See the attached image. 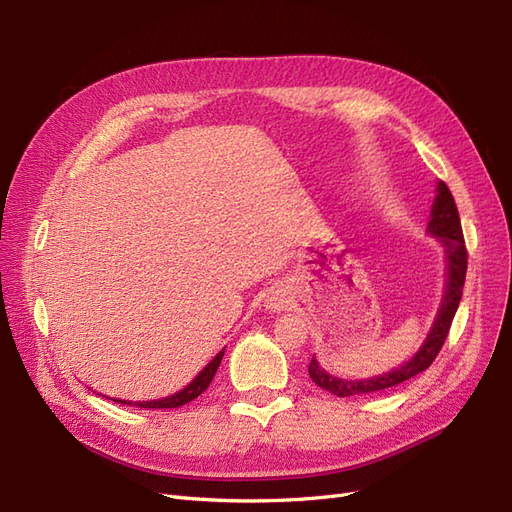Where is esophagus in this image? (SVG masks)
Wrapping results in <instances>:
<instances>
[{
  "label": "esophagus",
  "instance_id": "esophagus-1",
  "mask_svg": "<svg viewBox=\"0 0 512 512\" xmlns=\"http://www.w3.org/2000/svg\"><path fill=\"white\" fill-rule=\"evenodd\" d=\"M286 294H280V292H273L271 297L267 299V307L271 309V312H280V309L286 307Z\"/></svg>",
  "mask_w": 512,
  "mask_h": 512
}]
</instances>
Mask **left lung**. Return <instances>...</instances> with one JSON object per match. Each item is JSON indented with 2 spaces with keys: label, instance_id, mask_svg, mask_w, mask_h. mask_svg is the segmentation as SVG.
Masks as SVG:
<instances>
[{
  "label": "left lung",
  "instance_id": "8db88e82",
  "mask_svg": "<svg viewBox=\"0 0 512 512\" xmlns=\"http://www.w3.org/2000/svg\"><path fill=\"white\" fill-rule=\"evenodd\" d=\"M427 230L433 237H440L442 245L446 247L448 282H446V294H444L442 307H440L436 322H433V327L425 339L423 348L418 350L406 365L389 371V374L369 378V380L333 378L318 365V361L312 356V361H309V378H312L320 386V389L329 391L337 397L376 393V391L391 389V386H397L401 382L418 376L421 371H425L433 361H436L438 352L442 350V346L446 342V335H448V331H451V324H453L455 312H457L459 301H461L463 284H466V271H468V250H466V241H463L459 211L455 205V198L444 181L438 183V196H436V200H433L431 220H429Z\"/></svg>",
  "mask_w": 512,
  "mask_h": 512
}]
</instances>
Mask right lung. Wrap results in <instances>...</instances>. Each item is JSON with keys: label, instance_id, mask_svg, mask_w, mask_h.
<instances>
[{"label": "right lung", "instance_id": "right-lung-1", "mask_svg": "<svg viewBox=\"0 0 512 512\" xmlns=\"http://www.w3.org/2000/svg\"><path fill=\"white\" fill-rule=\"evenodd\" d=\"M222 356H224V350L220 352V354H215V359L200 371V374L185 386L183 391H179V393H175V395H170V397H166V399H153V401H126V399H113V401H117V404H126V406H136V408H149V410H153V408H158V410H162V408H179V406H185V404H190L192 399H196L200 393H205L207 391V386L211 384V380H213V376H215V371H218V367H220V363H222Z\"/></svg>", "mask_w": 512, "mask_h": 512}]
</instances>
